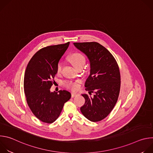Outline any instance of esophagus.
Here are the masks:
<instances>
[{"label": "esophagus", "mask_w": 153, "mask_h": 153, "mask_svg": "<svg viewBox=\"0 0 153 153\" xmlns=\"http://www.w3.org/2000/svg\"><path fill=\"white\" fill-rule=\"evenodd\" d=\"M79 93H77V92H72V93H71V97H74L79 96Z\"/></svg>", "instance_id": "obj_1"}]
</instances>
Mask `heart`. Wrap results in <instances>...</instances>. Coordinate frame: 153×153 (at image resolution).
I'll return each instance as SVG.
<instances>
[{"mask_svg":"<svg viewBox=\"0 0 153 153\" xmlns=\"http://www.w3.org/2000/svg\"><path fill=\"white\" fill-rule=\"evenodd\" d=\"M68 60L72 63L73 66L77 69L79 67H83L85 63V57L80 53H75L71 54L68 58ZM62 65L61 63H59L56 67V73L57 74H60L62 71ZM79 81H70L65 83V86L67 88H70L71 90H77L79 88Z\"/></svg>","mask_w":153,"mask_h":153,"instance_id":"obj_1","label":"heart"}]
</instances>
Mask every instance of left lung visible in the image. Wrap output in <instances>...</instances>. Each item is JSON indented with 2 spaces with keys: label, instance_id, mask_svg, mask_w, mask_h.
<instances>
[{
  "label": "left lung",
  "instance_id": "1",
  "mask_svg": "<svg viewBox=\"0 0 153 153\" xmlns=\"http://www.w3.org/2000/svg\"><path fill=\"white\" fill-rule=\"evenodd\" d=\"M73 44L90 61V73L85 86L90 95L94 93L92 97L82 94L85 102L80 111L89 120L100 121L111 113L118 99L120 88L118 65L110 52L97 42Z\"/></svg>",
  "mask_w": 153,
  "mask_h": 153
}]
</instances>
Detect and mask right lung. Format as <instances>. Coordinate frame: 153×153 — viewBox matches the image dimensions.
I'll return each instance as SVG.
<instances>
[{
    "label": "right lung",
    "mask_w": 153,
    "mask_h": 153,
    "mask_svg": "<svg viewBox=\"0 0 153 153\" xmlns=\"http://www.w3.org/2000/svg\"><path fill=\"white\" fill-rule=\"evenodd\" d=\"M70 42L48 46L38 51L30 60L24 76L27 102L34 116L43 122L51 123L59 116L64 103L71 97L67 90L51 92L59 62Z\"/></svg>",
    "instance_id": "add662e5"
}]
</instances>
